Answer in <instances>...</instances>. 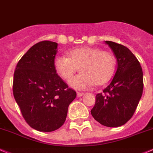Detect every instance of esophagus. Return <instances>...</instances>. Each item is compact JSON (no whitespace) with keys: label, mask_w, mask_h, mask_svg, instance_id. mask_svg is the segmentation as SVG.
Wrapping results in <instances>:
<instances>
[{"label":"esophagus","mask_w":153,"mask_h":153,"mask_svg":"<svg viewBox=\"0 0 153 153\" xmlns=\"http://www.w3.org/2000/svg\"><path fill=\"white\" fill-rule=\"evenodd\" d=\"M76 94H77L78 97H82V96L84 95V93L83 92H77L76 93Z\"/></svg>","instance_id":"obj_1"}]
</instances>
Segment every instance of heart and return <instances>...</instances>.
I'll return each instance as SVG.
<instances>
[{
  "mask_svg": "<svg viewBox=\"0 0 153 153\" xmlns=\"http://www.w3.org/2000/svg\"><path fill=\"white\" fill-rule=\"evenodd\" d=\"M54 65L56 71L65 79H70L79 70L82 72L70 82L77 90L88 89L94 85L108 82L115 73L116 59L113 54L100 49L81 47L69 52V57L57 56Z\"/></svg>",
  "mask_w": 153,
  "mask_h": 153,
  "instance_id": "heart-1",
  "label": "heart"
}]
</instances>
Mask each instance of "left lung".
Listing matches in <instances>:
<instances>
[{
    "instance_id": "1",
    "label": "left lung",
    "mask_w": 153,
    "mask_h": 153,
    "mask_svg": "<svg viewBox=\"0 0 153 153\" xmlns=\"http://www.w3.org/2000/svg\"><path fill=\"white\" fill-rule=\"evenodd\" d=\"M117 60V70L103 93L96 95L91 113L107 127H119L132 117L143 94V71L134 55L125 46L105 41Z\"/></svg>"
}]
</instances>
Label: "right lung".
<instances>
[{"mask_svg": "<svg viewBox=\"0 0 153 153\" xmlns=\"http://www.w3.org/2000/svg\"><path fill=\"white\" fill-rule=\"evenodd\" d=\"M57 46V43L47 40L36 43L22 57L14 72V98L27 124L39 131L59 128L76 96L56 74Z\"/></svg>", "mask_w": 153, "mask_h": 153, "instance_id": "1", "label": "right lung"}]
</instances>
